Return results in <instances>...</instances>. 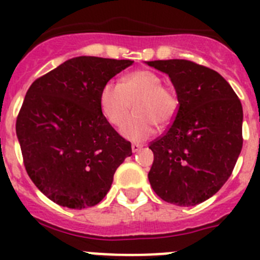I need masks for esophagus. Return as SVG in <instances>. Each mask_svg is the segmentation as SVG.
Here are the masks:
<instances>
[{
    "mask_svg": "<svg viewBox=\"0 0 260 260\" xmlns=\"http://www.w3.org/2000/svg\"><path fill=\"white\" fill-rule=\"evenodd\" d=\"M142 144H139V143H133L132 144V150H133V152H138V151H141L142 150Z\"/></svg>",
    "mask_w": 260,
    "mask_h": 260,
    "instance_id": "34e87169",
    "label": "esophagus"
}]
</instances>
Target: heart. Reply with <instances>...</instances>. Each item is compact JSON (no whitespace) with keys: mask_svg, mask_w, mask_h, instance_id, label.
<instances>
[{"mask_svg":"<svg viewBox=\"0 0 260 260\" xmlns=\"http://www.w3.org/2000/svg\"><path fill=\"white\" fill-rule=\"evenodd\" d=\"M135 105V114L121 126L130 141H143L153 134L155 125L171 123L178 110V98L171 87L162 84L160 75L151 70H135L123 75L119 83L109 80L100 89L99 107L113 126H119Z\"/></svg>","mask_w":260,"mask_h":260,"instance_id":"heart-1","label":"heart"}]
</instances>
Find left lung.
<instances>
[{
	"label": "left lung",
	"mask_w": 260,
	"mask_h": 260,
	"mask_svg": "<svg viewBox=\"0 0 260 260\" xmlns=\"http://www.w3.org/2000/svg\"><path fill=\"white\" fill-rule=\"evenodd\" d=\"M169 75L178 110L150 143L148 180L168 203L195 206L219 191L242 150L243 112L231 84L210 68L187 59L147 62Z\"/></svg>",
	"instance_id": "obj_1"
}]
</instances>
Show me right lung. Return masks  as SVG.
<instances>
[{
  "mask_svg": "<svg viewBox=\"0 0 260 260\" xmlns=\"http://www.w3.org/2000/svg\"><path fill=\"white\" fill-rule=\"evenodd\" d=\"M130 59L82 56L68 59L31 84L17 117L27 174L62 207H93L109 191L132 143L99 107L104 83L132 66Z\"/></svg>",
  "mask_w": 260,
  "mask_h": 260,
  "instance_id": "1",
  "label": "right lung"
}]
</instances>
